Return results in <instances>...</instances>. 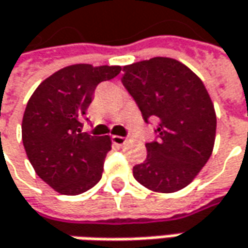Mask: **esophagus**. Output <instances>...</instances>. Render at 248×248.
<instances>
[{
  "instance_id": "obj_1",
  "label": "esophagus",
  "mask_w": 248,
  "mask_h": 248,
  "mask_svg": "<svg viewBox=\"0 0 248 248\" xmlns=\"http://www.w3.org/2000/svg\"><path fill=\"white\" fill-rule=\"evenodd\" d=\"M128 140L129 138H125V137H119V135L111 137V142H113L114 145H117V146H124Z\"/></svg>"
}]
</instances>
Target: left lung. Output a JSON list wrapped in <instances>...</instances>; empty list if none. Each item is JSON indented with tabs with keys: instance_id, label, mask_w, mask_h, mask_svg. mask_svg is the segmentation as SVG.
<instances>
[{
	"instance_id": "obj_1",
	"label": "left lung",
	"mask_w": 248,
	"mask_h": 248,
	"mask_svg": "<svg viewBox=\"0 0 248 248\" xmlns=\"http://www.w3.org/2000/svg\"><path fill=\"white\" fill-rule=\"evenodd\" d=\"M123 85L143 120H158L157 139L132 170L140 185L172 193L187 186L205 166L215 142L214 105L203 81L184 63L152 58L123 67Z\"/></svg>"
}]
</instances>
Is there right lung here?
Masks as SVG:
<instances>
[{
	"instance_id": "right-lung-1",
	"label": "right lung",
	"mask_w": 248,
	"mask_h": 248,
	"mask_svg": "<svg viewBox=\"0 0 248 248\" xmlns=\"http://www.w3.org/2000/svg\"><path fill=\"white\" fill-rule=\"evenodd\" d=\"M120 72V66L72 64L44 80L27 102L22 121L26 155L37 175L61 195L84 193L102 178L111 140L82 132V123L98 84Z\"/></svg>"
}]
</instances>
